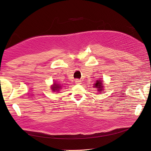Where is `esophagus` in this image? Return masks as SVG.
I'll use <instances>...</instances> for the list:
<instances>
[{
	"label": "esophagus",
	"mask_w": 151,
	"mask_h": 151,
	"mask_svg": "<svg viewBox=\"0 0 151 151\" xmlns=\"http://www.w3.org/2000/svg\"><path fill=\"white\" fill-rule=\"evenodd\" d=\"M75 82H76V83H77V84H80V83H81V81L79 80V79H76V80H75Z\"/></svg>",
	"instance_id": "34e87169"
}]
</instances>
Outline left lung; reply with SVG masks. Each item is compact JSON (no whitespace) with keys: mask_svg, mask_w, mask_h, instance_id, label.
<instances>
[{"mask_svg":"<svg viewBox=\"0 0 151 151\" xmlns=\"http://www.w3.org/2000/svg\"><path fill=\"white\" fill-rule=\"evenodd\" d=\"M94 87H95V88H98V90L99 91H101L102 90V87H103V86H102V83H101V81H96V82L95 83V84H94Z\"/></svg>","mask_w":151,"mask_h":151,"instance_id":"8db88e82","label":"left lung"}]
</instances>
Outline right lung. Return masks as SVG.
Returning a JSON list of instances; mask_svg holds the SVG:
<instances>
[{
	"label": "right lung",
	"instance_id": "obj_1",
	"mask_svg": "<svg viewBox=\"0 0 151 151\" xmlns=\"http://www.w3.org/2000/svg\"><path fill=\"white\" fill-rule=\"evenodd\" d=\"M51 87H52V89L53 91H56V90H58L61 87H59L58 84H54V86Z\"/></svg>",
	"mask_w": 151,
	"mask_h": 151
}]
</instances>
